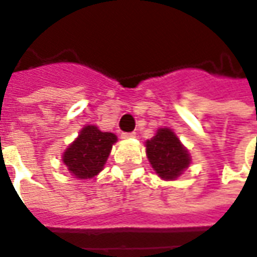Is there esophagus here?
I'll return each mask as SVG.
<instances>
[{
    "instance_id": "1",
    "label": "esophagus",
    "mask_w": 257,
    "mask_h": 257,
    "mask_svg": "<svg viewBox=\"0 0 257 257\" xmlns=\"http://www.w3.org/2000/svg\"><path fill=\"white\" fill-rule=\"evenodd\" d=\"M136 136V132H122L121 138L122 139H129V138H135Z\"/></svg>"
}]
</instances>
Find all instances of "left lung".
Returning a JSON list of instances; mask_svg holds the SVG:
<instances>
[{
	"mask_svg": "<svg viewBox=\"0 0 257 257\" xmlns=\"http://www.w3.org/2000/svg\"><path fill=\"white\" fill-rule=\"evenodd\" d=\"M146 150L149 161L162 179L173 180L189 167V151L182 146L171 129H158L156 136L147 140Z\"/></svg>",
	"mask_w": 257,
	"mask_h": 257,
	"instance_id": "left-lung-1",
	"label": "left lung"
}]
</instances>
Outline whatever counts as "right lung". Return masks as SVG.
Returning a JSON list of instances; mask_svg holds the SVG:
<instances>
[{"instance_id": "right-lung-1", "label": "right lung", "mask_w": 257, "mask_h": 257, "mask_svg": "<svg viewBox=\"0 0 257 257\" xmlns=\"http://www.w3.org/2000/svg\"><path fill=\"white\" fill-rule=\"evenodd\" d=\"M117 136L101 132L95 125L82 128L78 138L63 154V162L70 173L78 179H90L100 172Z\"/></svg>"}]
</instances>
